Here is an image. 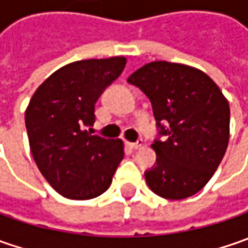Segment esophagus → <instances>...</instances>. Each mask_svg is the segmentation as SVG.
<instances>
[{"instance_id":"obj_1","label":"esophagus","mask_w":248,"mask_h":248,"mask_svg":"<svg viewBox=\"0 0 248 248\" xmlns=\"http://www.w3.org/2000/svg\"><path fill=\"white\" fill-rule=\"evenodd\" d=\"M125 145H127V148L129 149H139V148H142L143 140H142V139H139V140H137V142H125Z\"/></svg>"}]
</instances>
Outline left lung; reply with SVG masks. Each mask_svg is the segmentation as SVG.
<instances>
[{"mask_svg":"<svg viewBox=\"0 0 248 248\" xmlns=\"http://www.w3.org/2000/svg\"><path fill=\"white\" fill-rule=\"evenodd\" d=\"M127 81L149 98L158 129L152 145L156 164L145 171L149 187L170 200L193 196L228 148L231 110L224 93L202 70L164 61L142 66Z\"/></svg>","mask_w":248,"mask_h":248,"instance_id":"obj_1","label":"left lung"}]
</instances>
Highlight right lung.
<instances>
[{"label":"right lung","instance_id":"obj_1","mask_svg":"<svg viewBox=\"0 0 248 248\" xmlns=\"http://www.w3.org/2000/svg\"><path fill=\"white\" fill-rule=\"evenodd\" d=\"M124 56L73 62L51 74L34 92L26 110V129L34 161L63 197L88 200L109 189L124 157L121 139L88 131L95 103L119 78Z\"/></svg>","mask_w":248,"mask_h":248}]
</instances>
